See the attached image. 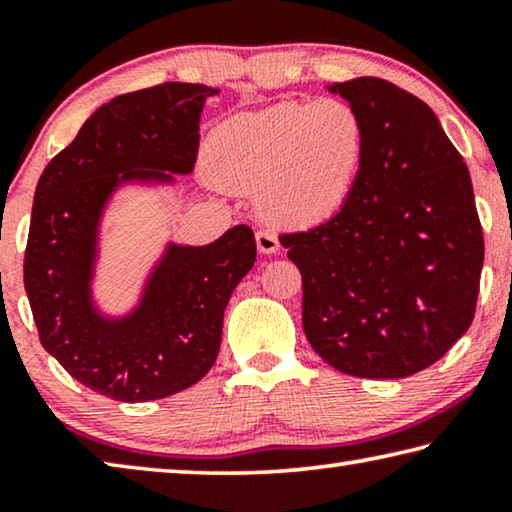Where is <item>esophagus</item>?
I'll return each mask as SVG.
<instances>
[{"instance_id":"34e87169","label":"esophagus","mask_w":512,"mask_h":512,"mask_svg":"<svg viewBox=\"0 0 512 512\" xmlns=\"http://www.w3.org/2000/svg\"><path fill=\"white\" fill-rule=\"evenodd\" d=\"M255 241H257L259 253H264V255H273L280 250V241H277V235L271 230H259L255 235Z\"/></svg>"}]
</instances>
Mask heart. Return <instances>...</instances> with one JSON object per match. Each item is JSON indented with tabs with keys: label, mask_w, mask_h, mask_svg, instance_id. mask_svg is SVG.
<instances>
[{
	"label": "heart",
	"mask_w": 512,
	"mask_h": 512,
	"mask_svg": "<svg viewBox=\"0 0 512 512\" xmlns=\"http://www.w3.org/2000/svg\"><path fill=\"white\" fill-rule=\"evenodd\" d=\"M363 153L366 124L352 103L280 101L216 126L207 169L228 192H257L271 219L314 225L348 201Z\"/></svg>",
	"instance_id": "heart-1"
}]
</instances>
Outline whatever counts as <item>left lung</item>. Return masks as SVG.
I'll use <instances>...</instances> for the list:
<instances>
[{"mask_svg":"<svg viewBox=\"0 0 512 512\" xmlns=\"http://www.w3.org/2000/svg\"><path fill=\"white\" fill-rule=\"evenodd\" d=\"M366 124L348 201L282 232L302 275V327L320 359L352 377L415 375L472 325L483 228L463 155L433 110L375 76L332 83Z\"/></svg>","mask_w":512,"mask_h":512,"instance_id":"8db88e82","label":"left lung"}]
</instances>
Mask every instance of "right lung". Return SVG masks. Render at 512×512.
<instances>
[{"mask_svg":"<svg viewBox=\"0 0 512 512\" xmlns=\"http://www.w3.org/2000/svg\"><path fill=\"white\" fill-rule=\"evenodd\" d=\"M212 94L207 85L178 81L119 94L38 180L24 289L40 343L76 381L110 400H160L203 379L219 354L225 305L255 264L253 230L235 225L210 246H171L133 316L108 323L92 311L103 203L119 180L192 171L201 110Z\"/></svg>","mask_w":512,"mask_h":512,"instance_id":"1","label":"right lung"}]
</instances>
